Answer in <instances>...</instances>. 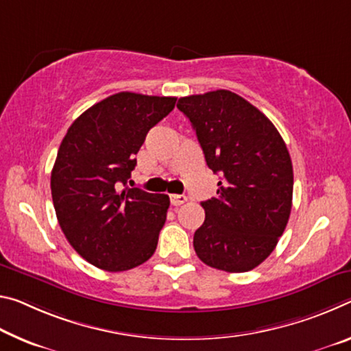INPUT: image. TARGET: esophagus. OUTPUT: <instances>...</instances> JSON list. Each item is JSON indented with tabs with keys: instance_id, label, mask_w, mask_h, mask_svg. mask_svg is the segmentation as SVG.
<instances>
[{
	"instance_id": "34e87169",
	"label": "esophagus",
	"mask_w": 351,
	"mask_h": 351,
	"mask_svg": "<svg viewBox=\"0 0 351 351\" xmlns=\"http://www.w3.org/2000/svg\"><path fill=\"white\" fill-rule=\"evenodd\" d=\"M187 202V197L186 195H178V193H173V195H170V203L173 206H181Z\"/></svg>"
}]
</instances>
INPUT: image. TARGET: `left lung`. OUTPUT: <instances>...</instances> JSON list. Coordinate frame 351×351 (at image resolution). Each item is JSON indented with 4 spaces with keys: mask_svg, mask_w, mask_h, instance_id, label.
<instances>
[{
    "mask_svg": "<svg viewBox=\"0 0 351 351\" xmlns=\"http://www.w3.org/2000/svg\"><path fill=\"white\" fill-rule=\"evenodd\" d=\"M197 132L206 164L221 175L217 197L203 202L193 248L206 265L242 274L274 252L292 209L293 170L275 125L230 90L178 99Z\"/></svg>",
    "mask_w": 351,
    "mask_h": 351,
    "instance_id": "obj_1",
    "label": "left lung"
}]
</instances>
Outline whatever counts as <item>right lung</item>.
<instances>
[{
	"instance_id": "right-lung-1",
	"label": "right lung",
	"mask_w": 351,
	"mask_h": 351,
	"mask_svg": "<svg viewBox=\"0 0 351 351\" xmlns=\"http://www.w3.org/2000/svg\"><path fill=\"white\" fill-rule=\"evenodd\" d=\"M175 103L115 93L82 112L62 138L51 171L56 217L70 245L98 269H134L158 247L170 198L126 182L148 131Z\"/></svg>"
}]
</instances>
